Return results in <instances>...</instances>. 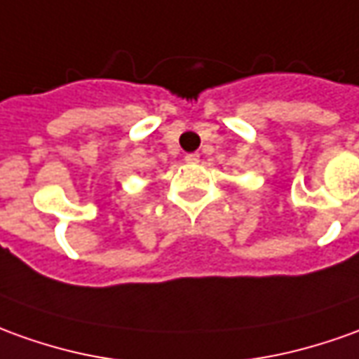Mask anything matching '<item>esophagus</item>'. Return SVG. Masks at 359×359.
I'll return each mask as SVG.
<instances>
[{
  "mask_svg": "<svg viewBox=\"0 0 359 359\" xmlns=\"http://www.w3.org/2000/svg\"><path fill=\"white\" fill-rule=\"evenodd\" d=\"M185 162H187V164H197V162H199V154H197V152L187 154L185 156Z\"/></svg>",
  "mask_w": 359,
  "mask_h": 359,
  "instance_id": "obj_1",
  "label": "esophagus"
}]
</instances>
